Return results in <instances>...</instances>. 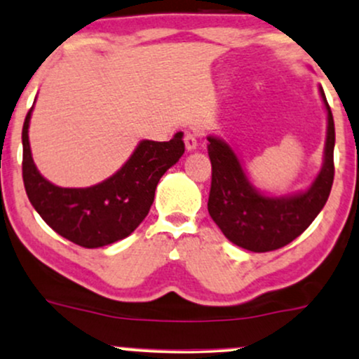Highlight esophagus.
I'll return each instance as SVG.
<instances>
[{"mask_svg": "<svg viewBox=\"0 0 359 359\" xmlns=\"http://www.w3.org/2000/svg\"><path fill=\"white\" fill-rule=\"evenodd\" d=\"M184 146L188 151L196 149L198 146V134L195 130H184Z\"/></svg>", "mask_w": 359, "mask_h": 359, "instance_id": "1", "label": "esophagus"}]
</instances>
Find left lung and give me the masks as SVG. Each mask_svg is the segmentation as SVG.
Returning <instances> with one entry per match:
<instances>
[{"label":"left lung","instance_id":"obj_1","mask_svg":"<svg viewBox=\"0 0 359 359\" xmlns=\"http://www.w3.org/2000/svg\"><path fill=\"white\" fill-rule=\"evenodd\" d=\"M327 111V137L323 170L307 191L290 198L265 196L252 187L229 144L208 137L212 187L208 213L230 242L250 252H271L287 245L304 231L330 198L334 180V121Z\"/></svg>","mask_w":359,"mask_h":359}]
</instances>
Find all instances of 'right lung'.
Segmentation results:
<instances>
[{
  "instance_id": "right-lung-1",
  "label": "right lung",
  "mask_w": 359,
  "mask_h": 359,
  "mask_svg": "<svg viewBox=\"0 0 359 359\" xmlns=\"http://www.w3.org/2000/svg\"><path fill=\"white\" fill-rule=\"evenodd\" d=\"M33 109V107H32ZM29 109L23 133V183L29 203L63 238L86 248L126 238L149 213L161 176L184 153L183 134L171 141H141L116 175L90 188H60L36 170L28 142Z\"/></svg>"
}]
</instances>
